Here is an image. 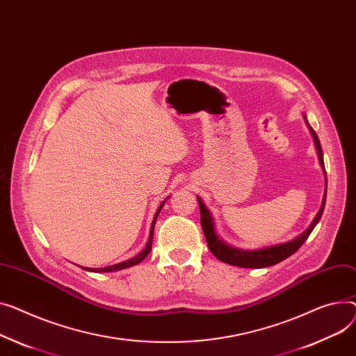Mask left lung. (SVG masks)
<instances>
[{
  "instance_id": "left-lung-1",
  "label": "left lung",
  "mask_w": 356,
  "mask_h": 356,
  "mask_svg": "<svg viewBox=\"0 0 356 356\" xmlns=\"http://www.w3.org/2000/svg\"><path fill=\"white\" fill-rule=\"evenodd\" d=\"M305 123L309 129L314 143H315V149L318 153V160L321 168L323 170V176H325V192H323V197H322V204L319 211L316 213L315 219L312 220V223L309 225L305 232H302L299 236H296L295 239L285 242V243H279V245H272V246H265L260 249H253V250H245V249H239V248H233L232 245L226 243L220 236L216 232V226H215V220H213V216L210 210H207V207L204 206L203 200L197 196V202H199V207H200V223H202V229L204 233V238L207 241V246L210 249V252L215 254L219 260L225 264L233 265V266H239V268H252V269H259V268H268V266H273L282 260H285L286 257L292 256L303 243L305 241L309 238V234L312 233V230L315 229V226L318 225V222L321 220V216L325 209V203H326V172H325V163H323V153H322V147L319 143V138L315 133V130L311 127V124L307 123L306 115H303Z\"/></svg>"
}]
</instances>
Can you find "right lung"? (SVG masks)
Here are the masks:
<instances>
[{
  "mask_svg": "<svg viewBox=\"0 0 356 356\" xmlns=\"http://www.w3.org/2000/svg\"><path fill=\"white\" fill-rule=\"evenodd\" d=\"M169 199V197H168ZM165 199V200H168ZM165 200L159 206V209H157V211H156V215H154V218H153V222H152V226H150V234H149V241H147V243H146V248L141 250L138 254H136L134 257H131V259H129V260H126V262H120V264H115V265H111V266H106V268H83L84 270H88V272H96V273H100V272H117V270H122V269H126V268H131V266H134V265H137V264H140L141 260H143L149 253H150V250H152V243H153V233H154V225H156V220H157V216H159V213H160V210L163 209V206H164V203H165Z\"/></svg>",
  "mask_w": 356,
  "mask_h": 356,
  "instance_id": "add662e5",
  "label": "right lung"
}]
</instances>
